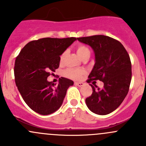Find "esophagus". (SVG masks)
Listing matches in <instances>:
<instances>
[{"instance_id": "obj_1", "label": "esophagus", "mask_w": 146, "mask_h": 146, "mask_svg": "<svg viewBox=\"0 0 146 146\" xmlns=\"http://www.w3.org/2000/svg\"><path fill=\"white\" fill-rule=\"evenodd\" d=\"M74 83H75V85H78V87H81V86H83V85H84V83H83V82H75Z\"/></svg>"}]
</instances>
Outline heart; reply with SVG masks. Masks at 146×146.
<instances>
[{
	"label": "heart",
	"mask_w": 146,
	"mask_h": 146,
	"mask_svg": "<svg viewBox=\"0 0 146 146\" xmlns=\"http://www.w3.org/2000/svg\"><path fill=\"white\" fill-rule=\"evenodd\" d=\"M78 55L79 56L81 59L85 58H90V51L89 48L85 45H79L76 48ZM65 55L66 54L63 53L60 56V63H63L64 61ZM85 70L82 69H74V68H67L64 71V76L65 77L68 78L73 79V80H80L82 76L85 74Z\"/></svg>",
	"instance_id": "heart-1"
}]
</instances>
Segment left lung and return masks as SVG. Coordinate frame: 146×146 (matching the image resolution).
I'll use <instances>...</instances> for the list:
<instances>
[{"label":"left lung","mask_w":146,"mask_h":146,"mask_svg":"<svg viewBox=\"0 0 146 146\" xmlns=\"http://www.w3.org/2000/svg\"><path fill=\"white\" fill-rule=\"evenodd\" d=\"M77 39L90 46L95 52V64L87 82L98 80L104 82L102 89L90 84L92 93L85 99L87 106L99 115L110 114L118 108L129 92L132 76L129 54L121 42L108 36Z\"/></svg>","instance_id":"obj_1"}]
</instances>
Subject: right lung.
<instances>
[{
    "instance_id": "add662e5",
    "label": "right lung",
    "mask_w": 146,
    "mask_h": 146,
    "mask_svg": "<svg viewBox=\"0 0 146 146\" xmlns=\"http://www.w3.org/2000/svg\"><path fill=\"white\" fill-rule=\"evenodd\" d=\"M76 40V37H47L31 41L16 57L15 84L23 99L35 112L48 115L58 110L68 88L73 85V80L61 77L56 85L47 78L59 67L60 56Z\"/></svg>"
}]
</instances>
